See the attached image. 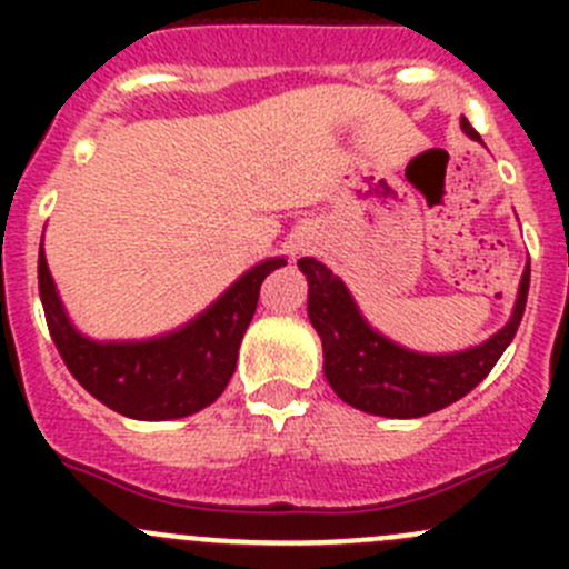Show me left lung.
I'll return each instance as SVG.
<instances>
[{
  "label": "left lung",
  "instance_id": "1",
  "mask_svg": "<svg viewBox=\"0 0 569 569\" xmlns=\"http://www.w3.org/2000/svg\"><path fill=\"white\" fill-rule=\"evenodd\" d=\"M462 131L479 140L465 118ZM297 267L308 278V317L321 338L327 382L347 405L386 418L429 416L473 391L512 343L531 278L526 267L512 317L485 343L465 352L421 355L380 336L358 311L343 280L317 258H300Z\"/></svg>",
  "mask_w": 569,
  "mask_h": 569
}]
</instances>
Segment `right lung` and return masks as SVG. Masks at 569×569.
I'll return each mask as SVG.
<instances>
[{
  "instance_id": "add662e5",
  "label": "right lung",
  "mask_w": 569,
  "mask_h": 569,
  "mask_svg": "<svg viewBox=\"0 0 569 569\" xmlns=\"http://www.w3.org/2000/svg\"><path fill=\"white\" fill-rule=\"evenodd\" d=\"M283 263L286 258L256 263L200 317L146 341H90L82 336L62 308L43 248L38 256V291L51 341L79 386L120 416L168 421L203 410L226 391L263 278Z\"/></svg>"
}]
</instances>
